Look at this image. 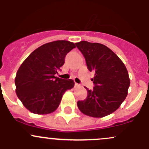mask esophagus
<instances>
[{
    "instance_id": "1",
    "label": "esophagus",
    "mask_w": 149,
    "mask_h": 149,
    "mask_svg": "<svg viewBox=\"0 0 149 149\" xmlns=\"http://www.w3.org/2000/svg\"><path fill=\"white\" fill-rule=\"evenodd\" d=\"M79 86H80V85H79V84L75 83V87H79Z\"/></svg>"
}]
</instances>
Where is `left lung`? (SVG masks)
Masks as SVG:
<instances>
[{"mask_svg":"<svg viewBox=\"0 0 149 149\" xmlns=\"http://www.w3.org/2000/svg\"><path fill=\"white\" fill-rule=\"evenodd\" d=\"M85 58L87 68L94 72V87L79 101V110L89 117L103 118L116 111L125 100L130 81L125 65L109 47L100 43H76Z\"/></svg>","mask_w":149,"mask_h":149,"instance_id":"left-lung-1","label":"left lung"}]
</instances>
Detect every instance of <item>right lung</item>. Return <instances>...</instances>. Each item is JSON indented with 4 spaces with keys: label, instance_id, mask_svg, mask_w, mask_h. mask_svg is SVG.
<instances>
[{
    "label": "right lung",
    "instance_id": "add662e5",
    "mask_svg": "<svg viewBox=\"0 0 149 149\" xmlns=\"http://www.w3.org/2000/svg\"><path fill=\"white\" fill-rule=\"evenodd\" d=\"M76 47L73 42L57 40L34 49L22 63L15 78L16 93L32 113L47 115L57 109L64 93L74 86L72 79L55 76L63 65L66 54Z\"/></svg>",
    "mask_w": 149,
    "mask_h": 149
}]
</instances>
